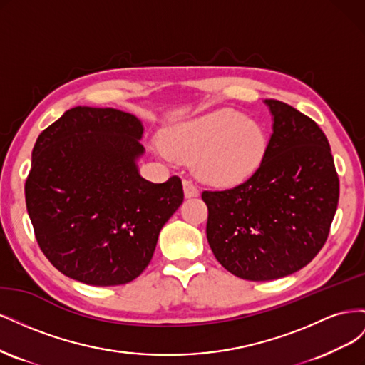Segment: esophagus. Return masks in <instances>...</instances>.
<instances>
[{
  "label": "esophagus",
  "instance_id": "obj_1",
  "mask_svg": "<svg viewBox=\"0 0 365 365\" xmlns=\"http://www.w3.org/2000/svg\"><path fill=\"white\" fill-rule=\"evenodd\" d=\"M184 193H185L187 197L197 196V193H200V190H197L196 182H193L192 180H184Z\"/></svg>",
  "mask_w": 365,
  "mask_h": 365
}]
</instances>
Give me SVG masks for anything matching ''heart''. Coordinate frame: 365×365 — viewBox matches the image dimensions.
Wrapping results in <instances>:
<instances>
[{"mask_svg": "<svg viewBox=\"0 0 365 365\" xmlns=\"http://www.w3.org/2000/svg\"><path fill=\"white\" fill-rule=\"evenodd\" d=\"M164 145L176 160L193 161L202 180L235 184L254 172L264 152L257 123L233 109H217L165 132Z\"/></svg>", "mask_w": 365, "mask_h": 365, "instance_id": "1", "label": "heart"}]
</instances>
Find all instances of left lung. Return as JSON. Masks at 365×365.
I'll return each instance as SVG.
<instances>
[{
	"label": "left lung",
	"mask_w": 365,
	"mask_h": 365,
	"mask_svg": "<svg viewBox=\"0 0 365 365\" xmlns=\"http://www.w3.org/2000/svg\"><path fill=\"white\" fill-rule=\"evenodd\" d=\"M264 103L274 126L256 172L231 189L201 195L215 257L251 282L286 277L312 262L326 244L339 197L322 128L288 103Z\"/></svg>",
	"instance_id": "8db88e82"
}]
</instances>
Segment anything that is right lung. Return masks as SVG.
<instances>
[{
	"instance_id": "add662e5",
	"label": "right lung",
	"mask_w": 365,
	"mask_h": 365,
	"mask_svg": "<svg viewBox=\"0 0 365 365\" xmlns=\"http://www.w3.org/2000/svg\"><path fill=\"white\" fill-rule=\"evenodd\" d=\"M140 120L114 108L76 106L43 129L31 152L26 205L54 268L94 286L146 269L160 230L184 201L180 176L141 178Z\"/></svg>"
}]
</instances>
